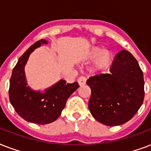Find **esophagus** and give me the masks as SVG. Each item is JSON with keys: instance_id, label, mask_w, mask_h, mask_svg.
<instances>
[{"instance_id": "esophagus-1", "label": "esophagus", "mask_w": 151, "mask_h": 151, "mask_svg": "<svg viewBox=\"0 0 151 151\" xmlns=\"http://www.w3.org/2000/svg\"><path fill=\"white\" fill-rule=\"evenodd\" d=\"M86 78L84 77V76H81L80 78H78V85H80V86H82V85H85L86 84Z\"/></svg>"}]
</instances>
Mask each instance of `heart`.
<instances>
[{
    "instance_id": "heart-1",
    "label": "heart",
    "mask_w": 151,
    "mask_h": 151,
    "mask_svg": "<svg viewBox=\"0 0 151 151\" xmlns=\"http://www.w3.org/2000/svg\"><path fill=\"white\" fill-rule=\"evenodd\" d=\"M88 58L95 59L93 63V69L95 70H102L107 68L112 63V55L108 51L104 50L100 47H93L88 54Z\"/></svg>"
}]
</instances>
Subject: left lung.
Masks as SVG:
<instances>
[{"instance_id": "obj_1", "label": "left lung", "mask_w": 151, "mask_h": 151, "mask_svg": "<svg viewBox=\"0 0 151 151\" xmlns=\"http://www.w3.org/2000/svg\"><path fill=\"white\" fill-rule=\"evenodd\" d=\"M88 108L92 117L107 126L124 124L136 114L144 99L143 73L135 57L118 52L109 73L90 77Z\"/></svg>"}]
</instances>
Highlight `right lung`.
<instances>
[{
	"mask_svg": "<svg viewBox=\"0 0 151 151\" xmlns=\"http://www.w3.org/2000/svg\"><path fill=\"white\" fill-rule=\"evenodd\" d=\"M47 43L41 39L30 46L19 59L10 78L8 94L12 105L22 118L34 124L55 122L61 115L69 97L79 88L78 82L68 84L64 80L58 81L45 92L34 91L27 86L24 67L29 55L35 48Z\"/></svg>",
	"mask_w": 151,
	"mask_h": 151,
	"instance_id": "add662e5",
	"label": "right lung"
}]
</instances>
